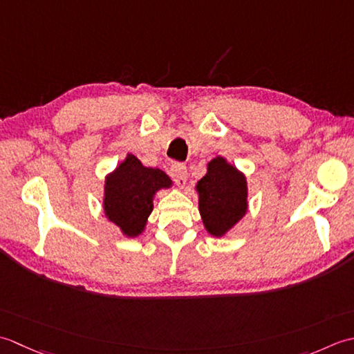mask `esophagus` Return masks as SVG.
Masks as SVG:
<instances>
[{"mask_svg":"<svg viewBox=\"0 0 354 354\" xmlns=\"http://www.w3.org/2000/svg\"><path fill=\"white\" fill-rule=\"evenodd\" d=\"M169 174L171 177L174 178V182L180 186L183 187L186 185V180H187V169H186V165L185 163H180V162H174L171 165L169 168Z\"/></svg>","mask_w":354,"mask_h":354,"instance_id":"34e87169","label":"esophagus"}]
</instances>
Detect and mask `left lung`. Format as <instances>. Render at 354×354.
I'll return each mask as SVG.
<instances>
[{"label":"left lung","mask_w":354,"mask_h":354,"mask_svg":"<svg viewBox=\"0 0 354 354\" xmlns=\"http://www.w3.org/2000/svg\"><path fill=\"white\" fill-rule=\"evenodd\" d=\"M197 191L200 214L209 234L221 236L246 214V178L223 157L209 162Z\"/></svg>","instance_id":"left-lung-1"}]
</instances>
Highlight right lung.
Here are the masks:
<instances>
[{
    "instance_id": "right-lung-1",
    "label": "right lung",
    "mask_w": 354,
    "mask_h": 354,
    "mask_svg": "<svg viewBox=\"0 0 354 354\" xmlns=\"http://www.w3.org/2000/svg\"><path fill=\"white\" fill-rule=\"evenodd\" d=\"M169 185L171 180L163 171L145 168L139 158L128 154L127 160L105 182L106 217L125 235L137 236L153 211L154 192Z\"/></svg>"
}]
</instances>
